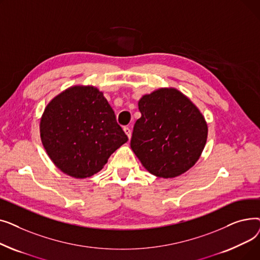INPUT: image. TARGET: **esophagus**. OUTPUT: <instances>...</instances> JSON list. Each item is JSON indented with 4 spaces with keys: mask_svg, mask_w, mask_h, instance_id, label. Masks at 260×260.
<instances>
[{
    "mask_svg": "<svg viewBox=\"0 0 260 260\" xmlns=\"http://www.w3.org/2000/svg\"><path fill=\"white\" fill-rule=\"evenodd\" d=\"M124 133L126 134L128 139H131V137H132V131H131V128L129 127H124Z\"/></svg>",
    "mask_w": 260,
    "mask_h": 260,
    "instance_id": "34e87169",
    "label": "esophagus"
}]
</instances>
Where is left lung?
Instances as JSON below:
<instances>
[{"label": "left lung", "mask_w": 260, "mask_h": 260, "mask_svg": "<svg viewBox=\"0 0 260 260\" xmlns=\"http://www.w3.org/2000/svg\"><path fill=\"white\" fill-rule=\"evenodd\" d=\"M131 147L142 166L161 178H174L198 161L208 124L197 106L176 88H159L138 102Z\"/></svg>", "instance_id": "obj_1"}]
</instances>
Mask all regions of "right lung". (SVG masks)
<instances>
[{
  "label": "right lung",
  "mask_w": 260,
  "mask_h": 260,
  "mask_svg": "<svg viewBox=\"0 0 260 260\" xmlns=\"http://www.w3.org/2000/svg\"><path fill=\"white\" fill-rule=\"evenodd\" d=\"M40 136L53 165L79 179L100 172L128 140L103 92L83 85L65 89L47 104Z\"/></svg>",
  "instance_id": "1"
}]
</instances>
